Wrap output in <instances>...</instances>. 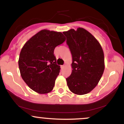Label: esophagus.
Masks as SVG:
<instances>
[{
	"label": "esophagus",
	"mask_w": 124,
	"mask_h": 124,
	"mask_svg": "<svg viewBox=\"0 0 124 124\" xmlns=\"http://www.w3.org/2000/svg\"><path fill=\"white\" fill-rule=\"evenodd\" d=\"M64 67H65V65H61V68H62V69H63Z\"/></svg>",
	"instance_id": "esophagus-1"
}]
</instances>
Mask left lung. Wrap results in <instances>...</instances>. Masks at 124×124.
Returning <instances> with one entry per match:
<instances>
[{
  "mask_svg": "<svg viewBox=\"0 0 124 124\" xmlns=\"http://www.w3.org/2000/svg\"><path fill=\"white\" fill-rule=\"evenodd\" d=\"M72 56V71L66 78L72 93L87 94L97 86L104 70V56L100 44L83 28L63 32Z\"/></svg>",
  "mask_w": 124,
  "mask_h": 124,
  "instance_id": "8db88e82",
  "label": "left lung"
}]
</instances>
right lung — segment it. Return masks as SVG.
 I'll return each instance as SVG.
<instances>
[{"label": "right lung", "mask_w": 124, "mask_h": 124, "mask_svg": "<svg viewBox=\"0 0 124 124\" xmlns=\"http://www.w3.org/2000/svg\"><path fill=\"white\" fill-rule=\"evenodd\" d=\"M65 41L61 32L43 30L32 37L21 49L18 66L21 78L39 94L49 93L60 72L54 49Z\"/></svg>", "instance_id": "right-lung-1"}]
</instances>
